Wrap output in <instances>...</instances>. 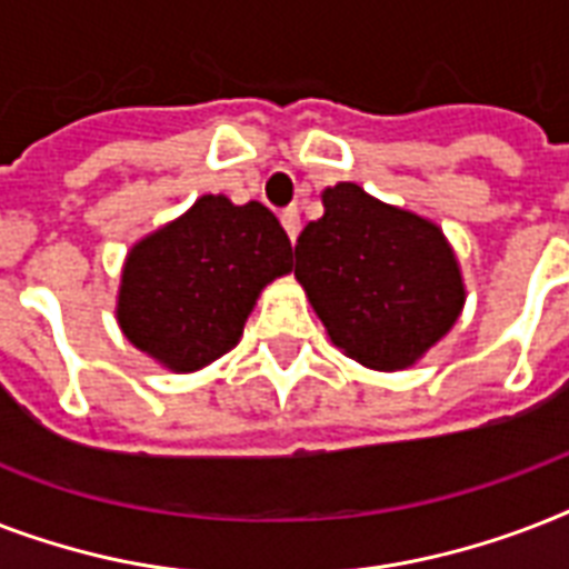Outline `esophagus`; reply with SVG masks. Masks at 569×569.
Returning <instances> with one entry per match:
<instances>
[{
    "mask_svg": "<svg viewBox=\"0 0 569 569\" xmlns=\"http://www.w3.org/2000/svg\"><path fill=\"white\" fill-rule=\"evenodd\" d=\"M280 223H283V230L289 239H298V232H301V214H298V206H289L280 212Z\"/></svg>",
    "mask_w": 569,
    "mask_h": 569,
    "instance_id": "1",
    "label": "esophagus"
}]
</instances>
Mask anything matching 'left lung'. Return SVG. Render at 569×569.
<instances>
[{
  "label": "left lung",
  "mask_w": 569,
  "mask_h": 569,
  "mask_svg": "<svg viewBox=\"0 0 569 569\" xmlns=\"http://www.w3.org/2000/svg\"><path fill=\"white\" fill-rule=\"evenodd\" d=\"M325 214L298 236L295 277L346 357L375 372L410 369L463 312L467 286L431 218L357 182L321 191Z\"/></svg>",
  "instance_id": "obj_1"
}]
</instances>
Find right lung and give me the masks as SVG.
<instances>
[{
	"instance_id": "add662e5",
	"label": "right lung",
	"mask_w": 569,
	"mask_h": 569,
	"mask_svg": "<svg viewBox=\"0 0 569 569\" xmlns=\"http://www.w3.org/2000/svg\"><path fill=\"white\" fill-rule=\"evenodd\" d=\"M289 271L292 244L266 206L203 194L129 248L114 316L138 351L197 372L239 346L262 289Z\"/></svg>"
}]
</instances>
